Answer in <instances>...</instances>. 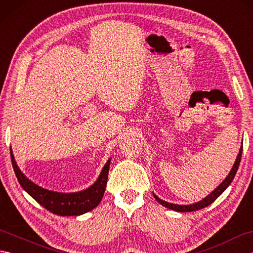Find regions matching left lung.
Returning a JSON list of instances; mask_svg holds the SVG:
<instances>
[{
  "label": "left lung",
  "mask_w": 253,
  "mask_h": 253,
  "mask_svg": "<svg viewBox=\"0 0 253 253\" xmlns=\"http://www.w3.org/2000/svg\"><path fill=\"white\" fill-rule=\"evenodd\" d=\"M241 154H243V147L240 148V151L238 153V157H237V159H236V162H235V164L233 166L232 170H230V173L228 174V176L226 177V178H225V180L216 188L215 190H214L213 192H211V195H209L207 198H204L203 200H201L200 202L189 204V206H179V204H174V203H169V202L163 201L162 199H160L158 196H155L154 193H153L155 200H157L160 204H162L163 207L169 208L170 210H174V211H177V212H192V211H197V210H200V209H203V208L210 206V204L215 201L216 199L222 195V193L224 192V190L226 189V188L230 185V182L233 181L234 177H235L236 173H237V169L239 168L240 160H241Z\"/></svg>",
  "instance_id": "obj_1"
}]
</instances>
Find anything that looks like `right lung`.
I'll return each instance as SVG.
<instances>
[{"instance_id":"1","label":"right lung","mask_w":253,"mask_h":253,"mask_svg":"<svg viewBox=\"0 0 253 253\" xmlns=\"http://www.w3.org/2000/svg\"><path fill=\"white\" fill-rule=\"evenodd\" d=\"M10 159H12L13 169L20 186L38 203H40L47 211L56 214V215H82V214L87 213L91 211V210H93L95 207H98L102 198H103L111 160L107 161L104 165L98 180L92 186L89 187L88 189L74 193H62L43 189V188L34 184L31 180L27 178L18 169L17 164H16L12 150H10Z\"/></svg>"}]
</instances>
